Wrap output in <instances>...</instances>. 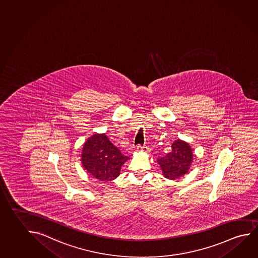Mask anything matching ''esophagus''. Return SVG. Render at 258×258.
Wrapping results in <instances>:
<instances>
[{"mask_svg": "<svg viewBox=\"0 0 258 258\" xmlns=\"http://www.w3.org/2000/svg\"><path fill=\"white\" fill-rule=\"evenodd\" d=\"M137 151L139 152H145V153H149V148L146 145H137Z\"/></svg>", "mask_w": 258, "mask_h": 258, "instance_id": "obj_1", "label": "esophagus"}]
</instances>
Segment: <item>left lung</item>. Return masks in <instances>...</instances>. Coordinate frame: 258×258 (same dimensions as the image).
Listing matches in <instances>:
<instances>
[{
    "label": "left lung",
    "mask_w": 258,
    "mask_h": 258,
    "mask_svg": "<svg viewBox=\"0 0 258 258\" xmlns=\"http://www.w3.org/2000/svg\"><path fill=\"white\" fill-rule=\"evenodd\" d=\"M192 151L183 141H175L171 144L170 153L158 159L163 176L167 179H174L188 172L192 162Z\"/></svg>",
    "instance_id": "1"
}]
</instances>
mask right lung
I'll list each match as a JSON object with an SVG mask.
<instances>
[{"instance_id": "right-lung-1", "label": "right lung", "mask_w": 258, "mask_h": 258, "mask_svg": "<svg viewBox=\"0 0 258 258\" xmlns=\"http://www.w3.org/2000/svg\"><path fill=\"white\" fill-rule=\"evenodd\" d=\"M82 164L85 170L101 181H110L120 174L121 167L128 160L120 150L110 142L105 134L88 138L82 150Z\"/></svg>"}]
</instances>
